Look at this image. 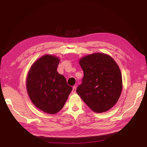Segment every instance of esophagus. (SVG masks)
I'll list each match as a JSON object with an SVG mask.
<instances>
[{
  "label": "esophagus",
  "mask_w": 147,
  "mask_h": 147,
  "mask_svg": "<svg viewBox=\"0 0 147 147\" xmlns=\"http://www.w3.org/2000/svg\"><path fill=\"white\" fill-rule=\"evenodd\" d=\"M76 88H77V87L75 86H74L73 87L72 91V93H73V94H75V93L76 92Z\"/></svg>",
  "instance_id": "34e87169"
}]
</instances>
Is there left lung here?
<instances>
[{
    "label": "left lung",
    "instance_id": "left-lung-1",
    "mask_svg": "<svg viewBox=\"0 0 147 147\" xmlns=\"http://www.w3.org/2000/svg\"><path fill=\"white\" fill-rule=\"evenodd\" d=\"M84 76L77 92L92 111L105 112L115 105L122 91V76L110 56L94 53L80 60Z\"/></svg>",
    "mask_w": 147,
    "mask_h": 147
}]
</instances>
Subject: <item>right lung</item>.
Returning a JSON list of instances; mask_svg holds the SVG:
<instances>
[{
	"instance_id": "add662e5",
	"label": "right lung",
	"mask_w": 147,
	"mask_h": 147,
	"mask_svg": "<svg viewBox=\"0 0 147 147\" xmlns=\"http://www.w3.org/2000/svg\"><path fill=\"white\" fill-rule=\"evenodd\" d=\"M59 59L45 55L31 67L27 78V90L32 103L43 112L55 114L64 107L72 88L57 72Z\"/></svg>"
}]
</instances>
